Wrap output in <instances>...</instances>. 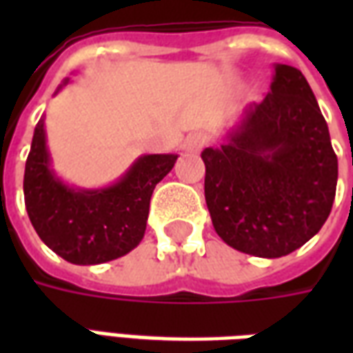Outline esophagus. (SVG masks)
<instances>
[{
	"mask_svg": "<svg viewBox=\"0 0 353 353\" xmlns=\"http://www.w3.org/2000/svg\"><path fill=\"white\" fill-rule=\"evenodd\" d=\"M206 145V134H202V132H194L191 136H187L183 143V149L187 153L196 154L202 151V147Z\"/></svg>",
	"mask_w": 353,
	"mask_h": 353,
	"instance_id": "obj_1",
	"label": "esophagus"
}]
</instances>
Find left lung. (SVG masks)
Masks as SVG:
<instances>
[{"label":"left lung","mask_w":353,"mask_h":353,"mask_svg":"<svg viewBox=\"0 0 353 353\" xmlns=\"http://www.w3.org/2000/svg\"><path fill=\"white\" fill-rule=\"evenodd\" d=\"M202 161L214 229L238 252L283 257L331 214L339 161L316 96L293 65H274L265 100L250 103Z\"/></svg>","instance_id":"left-lung-1"}]
</instances>
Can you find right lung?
<instances>
[{
	"label": "right lung",
	"instance_id": "1",
	"mask_svg": "<svg viewBox=\"0 0 353 353\" xmlns=\"http://www.w3.org/2000/svg\"><path fill=\"white\" fill-rule=\"evenodd\" d=\"M176 161L177 154H141L115 183L101 189L72 187L52 170L41 117L24 170L30 221L43 242L68 263L100 265L119 259L141 242L151 194Z\"/></svg>",
	"mask_w": 353,
	"mask_h": 353
}]
</instances>
